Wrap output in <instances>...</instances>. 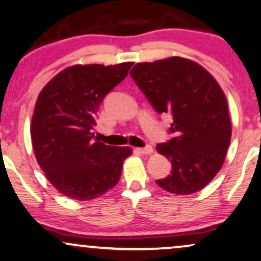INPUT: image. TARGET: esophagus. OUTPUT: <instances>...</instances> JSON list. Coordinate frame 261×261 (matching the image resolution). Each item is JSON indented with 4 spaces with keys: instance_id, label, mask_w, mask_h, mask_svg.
Segmentation results:
<instances>
[{
    "instance_id": "34e87169",
    "label": "esophagus",
    "mask_w": 261,
    "mask_h": 261,
    "mask_svg": "<svg viewBox=\"0 0 261 261\" xmlns=\"http://www.w3.org/2000/svg\"><path fill=\"white\" fill-rule=\"evenodd\" d=\"M137 151L139 153H141V155H149V153L152 152V147L150 145H146L145 147H138Z\"/></svg>"
}]
</instances>
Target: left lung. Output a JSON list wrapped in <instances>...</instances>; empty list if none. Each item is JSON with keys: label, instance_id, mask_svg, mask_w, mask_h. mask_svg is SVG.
<instances>
[{"label": "left lung", "instance_id": "left-lung-1", "mask_svg": "<svg viewBox=\"0 0 261 261\" xmlns=\"http://www.w3.org/2000/svg\"><path fill=\"white\" fill-rule=\"evenodd\" d=\"M129 73L159 114L173 116V138L156 146L172 172L157 185L175 195L202 190L223 167L230 145L232 128L223 89L204 67L180 57L138 63Z\"/></svg>", "mask_w": 261, "mask_h": 261}]
</instances>
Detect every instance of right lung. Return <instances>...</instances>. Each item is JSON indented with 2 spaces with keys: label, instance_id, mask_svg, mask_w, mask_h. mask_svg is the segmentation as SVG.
<instances>
[{
  "label": "right lung",
  "instance_id": "add662e5",
  "mask_svg": "<svg viewBox=\"0 0 261 261\" xmlns=\"http://www.w3.org/2000/svg\"><path fill=\"white\" fill-rule=\"evenodd\" d=\"M133 64L66 67L38 94L30 129L32 147L46 178L60 194L89 201L120 180L132 149L94 140L93 129L105 95L123 81Z\"/></svg>",
  "mask_w": 261,
  "mask_h": 261
}]
</instances>
